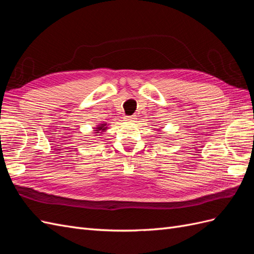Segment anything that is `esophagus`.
<instances>
[{
    "mask_svg": "<svg viewBox=\"0 0 254 254\" xmlns=\"http://www.w3.org/2000/svg\"><path fill=\"white\" fill-rule=\"evenodd\" d=\"M125 121H126V122H134V121H135V118L133 117V115H131V117H126V118H125Z\"/></svg>",
    "mask_w": 254,
    "mask_h": 254,
    "instance_id": "esophagus-1",
    "label": "esophagus"
}]
</instances>
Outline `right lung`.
I'll use <instances>...</instances> for the list:
<instances>
[{"label":"right lung","mask_w":254,"mask_h":254,"mask_svg":"<svg viewBox=\"0 0 254 254\" xmlns=\"http://www.w3.org/2000/svg\"><path fill=\"white\" fill-rule=\"evenodd\" d=\"M108 124H107V123H101V124H98V125H96L95 127H94V132L93 133H95V135H102L103 134V132H105V131H107V129H108Z\"/></svg>","instance_id":"1"}]
</instances>
